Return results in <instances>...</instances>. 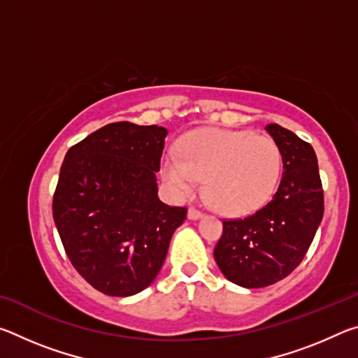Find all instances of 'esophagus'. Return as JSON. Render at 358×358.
Returning a JSON list of instances; mask_svg holds the SVG:
<instances>
[{"instance_id":"esophagus-1","label":"esophagus","mask_w":358,"mask_h":358,"mask_svg":"<svg viewBox=\"0 0 358 358\" xmlns=\"http://www.w3.org/2000/svg\"><path fill=\"white\" fill-rule=\"evenodd\" d=\"M203 216V213L201 210H197V208H194V207H191L189 210H187V217H189V220H199V217H202Z\"/></svg>"}]
</instances>
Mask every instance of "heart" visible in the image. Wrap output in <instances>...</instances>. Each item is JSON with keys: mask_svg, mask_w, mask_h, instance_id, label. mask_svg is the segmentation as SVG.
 Wrapping results in <instances>:
<instances>
[{"mask_svg": "<svg viewBox=\"0 0 358 358\" xmlns=\"http://www.w3.org/2000/svg\"><path fill=\"white\" fill-rule=\"evenodd\" d=\"M281 173L280 145L273 137L251 131H192L180 141V156L167 153L162 159V175L175 191L191 194L205 178L211 205L232 216L265 207L280 186Z\"/></svg>", "mask_w": 358, "mask_h": 358, "instance_id": "heart-1", "label": "heart"}]
</instances>
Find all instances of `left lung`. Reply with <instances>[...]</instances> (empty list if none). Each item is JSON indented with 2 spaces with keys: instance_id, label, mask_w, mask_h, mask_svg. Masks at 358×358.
<instances>
[{
  "instance_id": "left-lung-1",
  "label": "left lung",
  "mask_w": 358,
  "mask_h": 358,
  "mask_svg": "<svg viewBox=\"0 0 358 358\" xmlns=\"http://www.w3.org/2000/svg\"><path fill=\"white\" fill-rule=\"evenodd\" d=\"M265 129L282 151V177L271 201L241 220H224L215 246L222 275L241 287L281 281L305 257L324 216V189L313 147L292 131Z\"/></svg>"
}]
</instances>
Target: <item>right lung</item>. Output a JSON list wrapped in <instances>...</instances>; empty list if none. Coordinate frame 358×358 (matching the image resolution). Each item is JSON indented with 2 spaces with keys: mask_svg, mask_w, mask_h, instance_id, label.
I'll return each instance as SVG.
<instances>
[{
  "mask_svg": "<svg viewBox=\"0 0 358 358\" xmlns=\"http://www.w3.org/2000/svg\"><path fill=\"white\" fill-rule=\"evenodd\" d=\"M167 129L110 123L71 147L53 194V221L71 264L112 296L147 289L159 273L186 207L157 197Z\"/></svg>",
  "mask_w": 358,
  "mask_h": 358,
  "instance_id": "right-lung-1",
  "label": "right lung"
}]
</instances>
